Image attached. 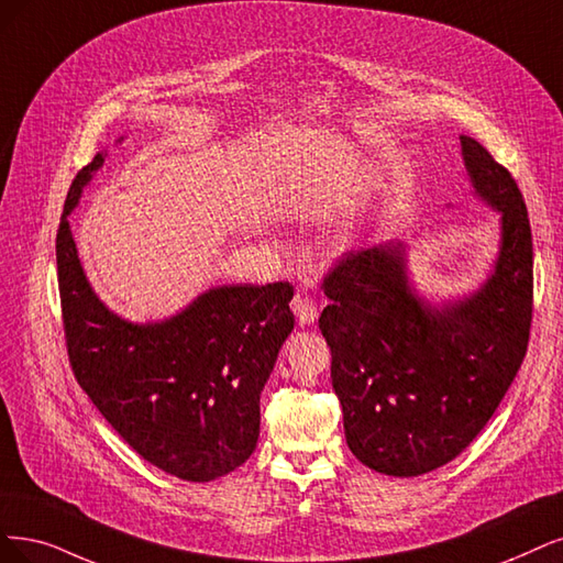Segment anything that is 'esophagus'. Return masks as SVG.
I'll use <instances>...</instances> for the list:
<instances>
[{
  "instance_id": "34e87169",
  "label": "esophagus",
  "mask_w": 563,
  "mask_h": 563,
  "mask_svg": "<svg viewBox=\"0 0 563 563\" xmlns=\"http://www.w3.org/2000/svg\"><path fill=\"white\" fill-rule=\"evenodd\" d=\"M292 313L297 316L299 324L306 327V324H313L318 320V306L310 301L308 297H301L297 295L295 301H292Z\"/></svg>"
}]
</instances>
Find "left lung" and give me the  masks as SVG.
Wrapping results in <instances>:
<instances>
[{
	"mask_svg": "<svg viewBox=\"0 0 563 563\" xmlns=\"http://www.w3.org/2000/svg\"><path fill=\"white\" fill-rule=\"evenodd\" d=\"M475 197L501 213L487 280L431 303L408 276L401 241L343 257L322 287L320 331L347 448L385 475L412 477L452 462L485 429L527 355L533 243L522 192L506 166L460 136Z\"/></svg>",
	"mask_w": 563,
	"mask_h": 563,
	"instance_id": "obj_1",
	"label": "left lung"
}]
</instances>
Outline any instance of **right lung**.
Instances as JSON below:
<instances>
[{"label":"right lung","mask_w":563,"mask_h":563,"mask_svg":"<svg viewBox=\"0 0 563 563\" xmlns=\"http://www.w3.org/2000/svg\"><path fill=\"white\" fill-rule=\"evenodd\" d=\"M103 157L97 153L74 178L55 243L74 376L145 462L187 483H211L257 448L260 394L295 329V287L220 285L162 322L115 316L95 295L69 227Z\"/></svg>","instance_id":"1"}]
</instances>
